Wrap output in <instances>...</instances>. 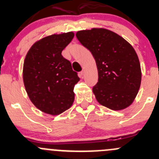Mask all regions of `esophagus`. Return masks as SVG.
I'll list each match as a JSON object with an SVG mask.
<instances>
[{"label": "esophagus", "instance_id": "1", "mask_svg": "<svg viewBox=\"0 0 159 159\" xmlns=\"http://www.w3.org/2000/svg\"><path fill=\"white\" fill-rule=\"evenodd\" d=\"M79 75H80V78H84V70H81V71L80 72Z\"/></svg>", "mask_w": 159, "mask_h": 159}]
</instances>
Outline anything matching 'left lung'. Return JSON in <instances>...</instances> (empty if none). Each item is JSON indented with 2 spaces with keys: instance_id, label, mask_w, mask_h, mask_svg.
<instances>
[{
  "instance_id": "1",
  "label": "left lung",
  "mask_w": 159,
  "mask_h": 159,
  "mask_svg": "<svg viewBox=\"0 0 159 159\" xmlns=\"http://www.w3.org/2000/svg\"><path fill=\"white\" fill-rule=\"evenodd\" d=\"M76 37L95 60L98 81L92 91L98 102L115 111L129 107L142 80L140 63L132 46L116 33L104 28L79 30Z\"/></svg>"
}]
</instances>
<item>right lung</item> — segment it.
<instances>
[{
	"label": "right lung",
	"mask_w": 159,
	"mask_h": 159,
	"mask_svg": "<svg viewBox=\"0 0 159 159\" xmlns=\"http://www.w3.org/2000/svg\"><path fill=\"white\" fill-rule=\"evenodd\" d=\"M73 32L45 37L32 45L24 62L23 80L36 108L57 115L74 102V87L80 78L61 52L74 38Z\"/></svg>",
	"instance_id": "obj_1"
}]
</instances>
